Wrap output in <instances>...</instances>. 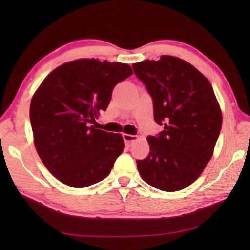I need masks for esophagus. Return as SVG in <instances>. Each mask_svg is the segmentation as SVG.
I'll return each instance as SVG.
<instances>
[{"label":"esophagus","instance_id":"esophagus-1","mask_svg":"<svg viewBox=\"0 0 250 250\" xmlns=\"http://www.w3.org/2000/svg\"><path fill=\"white\" fill-rule=\"evenodd\" d=\"M122 137H124L125 143L126 146H130L131 143L138 140V137H137V135H132V134H126V133H124V134H122Z\"/></svg>","mask_w":250,"mask_h":250}]
</instances>
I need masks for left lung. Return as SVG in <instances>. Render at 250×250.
I'll return each mask as SVG.
<instances>
[{
  "label": "left lung",
  "instance_id": "left-lung-1",
  "mask_svg": "<svg viewBox=\"0 0 250 250\" xmlns=\"http://www.w3.org/2000/svg\"><path fill=\"white\" fill-rule=\"evenodd\" d=\"M153 99L154 120L164 130L147 137L150 152L137 160L147 184L166 192L195 182L214 153L222 129V110L213 87L189 62L170 55L132 65Z\"/></svg>",
  "mask_w": 250,
  "mask_h": 250
}]
</instances>
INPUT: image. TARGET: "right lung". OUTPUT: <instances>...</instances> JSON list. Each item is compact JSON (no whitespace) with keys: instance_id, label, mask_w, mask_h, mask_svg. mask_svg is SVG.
I'll use <instances>...</instances> for the list:
<instances>
[{"instance_id":"add662e5","label":"right lung","mask_w":250,"mask_h":250,"mask_svg":"<svg viewBox=\"0 0 250 250\" xmlns=\"http://www.w3.org/2000/svg\"><path fill=\"white\" fill-rule=\"evenodd\" d=\"M132 74L128 64L82 58L58 66L37 88L29 107L34 145L62 183L87 188L111 172L124 138L91 124L107 109L116 84Z\"/></svg>"}]
</instances>
